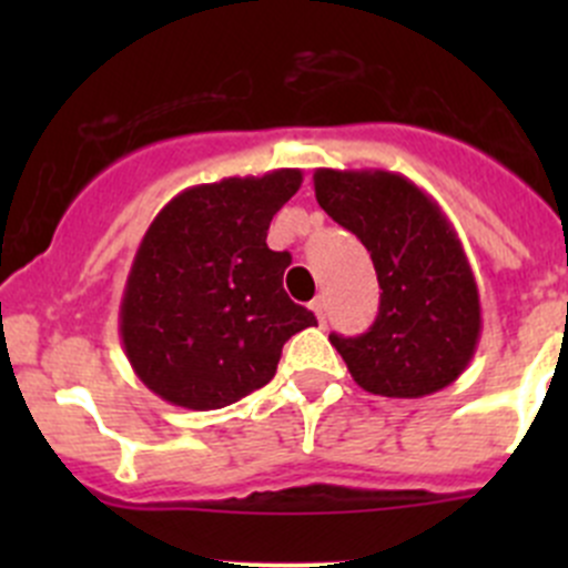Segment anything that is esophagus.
<instances>
[{"label": "esophagus", "mask_w": 568, "mask_h": 568, "mask_svg": "<svg viewBox=\"0 0 568 568\" xmlns=\"http://www.w3.org/2000/svg\"><path fill=\"white\" fill-rule=\"evenodd\" d=\"M311 311L316 313V318H318V324L324 326L326 324V302H324V296H316V300L311 302Z\"/></svg>", "instance_id": "1"}]
</instances>
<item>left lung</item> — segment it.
<instances>
[{
  "mask_svg": "<svg viewBox=\"0 0 568 568\" xmlns=\"http://www.w3.org/2000/svg\"><path fill=\"white\" fill-rule=\"evenodd\" d=\"M321 209L374 261L379 316L368 332L329 343L363 390L423 398L464 374L480 337V300L454 225L417 183L387 170L313 175Z\"/></svg>",
  "mask_w": 568,
  "mask_h": 568,
  "instance_id": "left-lung-1",
  "label": "left lung"
}]
</instances>
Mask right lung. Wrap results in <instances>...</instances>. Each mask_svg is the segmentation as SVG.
<instances>
[{
    "label": "right lung",
    "instance_id": "1",
    "mask_svg": "<svg viewBox=\"0 0 568 568\" xmlns=\"http://www.w3.org/2000/svg\"><path fill=\"white\" fill-rule=\"evenodd\" d=\"M300 186L302 170L288 168L222 178L159 211L120 300V341L148 390L183 409H222L272 382L283 343L316 324L283 288L291 255L266 244Z\"/></svg>",
    "mask_w": 568,
    "mask_h": 568
}]
</instances>
